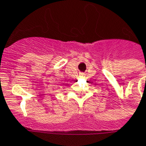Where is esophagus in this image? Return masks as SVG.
Listing matches in <instances>:
<instances>
[{
  "label": "esophagus",
  "instance_id": "34e87169",
  "mask_svg": "<svg viewBox=\"0 0 146 146\" xmlns=\"http://www.w3.org/2000/svg\"><path fill=\"white\" fill-rule=\"evenodd\" d=\"M79 76L81 77V78H83V77L84 76V74H83V73H81V74H79Z\"/></svg>",
  "mask_w": 146,
  "mask_h": 146
}]
</instances>
